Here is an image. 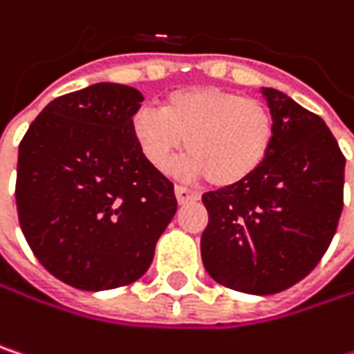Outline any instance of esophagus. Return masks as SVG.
I'll return each mask as SVG.
<instances>
[{
  "mask_svg": "<svg viewBox=\"0 0 354 354\" xmlns=\"http://www.w3.org/2000/svg\"><path fill=\"white\" fill-rule=\"evenodd\" d=\"M176 201L178 205H186V203H192V201H198L201 194L196 190H190V188H184V186H176Z\"/></svg>",
  "mask_w": 354,
  "mask_h": 354,
  "instance_id": "1",
  "label": "esophagus"
}]
</instances>
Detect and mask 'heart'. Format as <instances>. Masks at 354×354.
I'll return each mask as SVG.
<instances>
[{"instance_id": "heart-1", "label": "heart", "mask_w": 354, "mask_h": 354, "mask_svg": "<svg viewBox=\"0 0 354 354\" xmlns=\"http://www.w3.org/2000/svg\"><path fill=\"white\" fill-rule=\"evenodd\" d=\"M277 135L270 108L236 92L192 86L168 94L160 112L139 108L131 116V137L141 158L166 172L182 147L188 151L180 172L234 186L250 178L268 158Z\"/></svg>"}]
</instances>
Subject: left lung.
<instances>
[{"label":"left lung","mask_w":354,"mask_h":354,"mask_svg":"<svg viewBox=\"0 0 354 354\" xmlns=\"http://www.w3.org/2000/svg\"><path fill=\"white\" fill-rule=\"evenodd\" d=\"M277 124L272 149L246 180L203 194L207 272L219 285L272 295L308 277L342 213L344 156L318 114L274 88L260 90Z\"/></svg>","instance_id":"8db88e82"}]
</instances>
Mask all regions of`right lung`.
Masks as SVG:
<instances>
[{"instance_id": "obj_1", "label": "right lung", "mask_w": 354, "mask_h": 354, "mask_svg": "<svg viewBox=\"0 0 354 354\" xmlns=\"http://www.w3.org/2000/svg\"><path fill=\"white\" fill-rule=\"evenodd\" d=\"M139 90L100 82L55 98L18 149L16 205L38 262L59 281L106 291L135 283L178 209L174 184L131 137Z\"/></svg>"}]
</instances>
